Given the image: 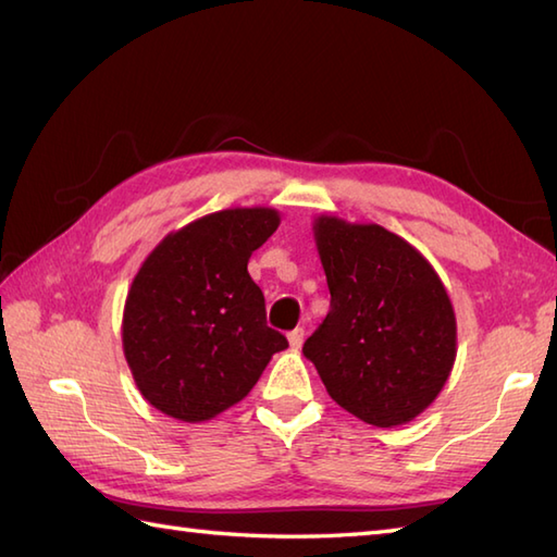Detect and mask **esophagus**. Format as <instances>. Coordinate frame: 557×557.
<instances>
[{
  "mask_svg": "<svg viewBox=\"0 0 557 557\" xmlns=\"http://www.w3.org/2000/svg\"><path fill=\"white\" fill-rule=\"evenodd\" d=\"M287 339H289V347L292 349H299L304 345V327L292 330V333L287 335Z\"/></svg>",
  "mask_w": 557,
  "mask_h": 557,
  "instance_id": "34e87169",
  "label": "esophagus"
}]
</instances>
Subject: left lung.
<instances>
[{"instance_id": "left-lung-1", "label": "left lung", "mask_w": 557, "mask_h": 557, "mask_svg": "<svg viewBox=\"0 0 557 557\" xmlns=\"http://www.w3.org/2000/svg\"><path fill=\"white\" fill-rule=\"evenodd\" d=\"M330 311L304 357L342 409L377 425L417 419L447 383L457 321L443 280L417 248L381 224L313 220Z\"/></svg>"}]
</instances>
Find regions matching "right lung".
Instances as JSON below:
<instances>
[{"mask_svg":"<svg viewBox=\"0 0 557 557\" xmlns=\"http://www.w3.org/2000/svg\"><path fill=\"white\" fill-rule=\"evenodd\" d=\"M280 227L275 208L210 212L152 248L126 294L124 357L148 405L186 423L242 401L287 337L265 323L248 258Z\"/></svg>","mask_w":557,"mask_h":557,"instance_id":"add662e5","label":"right lung"}]
</instances>
